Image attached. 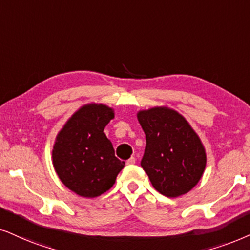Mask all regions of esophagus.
Listing matches in <instances>:
<instances>
[{
	"instance_id": "obj_1",
	"label": "esophagus",
	"mask_w": 250,
	"mask_h": 250,
	"mask_svg": "<svg viewBox=\"0 0 250 250\" xmlns=\"http://www.w3.org/2000/svg\"><path fill=\"white\" fill-rule=\"evenodd\" d=\"M135 163H136V159H135V157H131V158H129V159L127 160V164H128V165H134Z\"/></svg>"
}]
</instances>
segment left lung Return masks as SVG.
I'll return each mask as SVG.
<instances>
[{
	"label": "left lung",
	"instance_id": "obj_1",
	"mask_svg": "<svg viewBox=\"0 0 250 250\" xmlns=\"http://www.w3.org/2000/svg\"><path fill=\"white\" fill-rule=\"evenodd\" d=\"M146 146L141 166L156 190L178 197L197 185L207 164V154L187 120L167 107L138 112Z\"/></svg>",
	"mask_w": 250,
	"mask_h": 250
}]
</instances>
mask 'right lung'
Wrapping results in <instances>:
<instances>
[{"instance_id": "right-lung-1", "label": "right lung", "mask_w": 250, "mask_h": 250, "mask_svg": "<svg viewBox=\"0 0 250 250\" xmlns=\"http://www.w3.org/2000/svg\"><path fill=\"white\" fill-rule=\"evenodd\" d=\"M113 118L114 110L109 107L85 105L56 137L53 165L65 187L82 197H97L108 190L125 167L104 132Z\"/></svg>"}]
</instances>
